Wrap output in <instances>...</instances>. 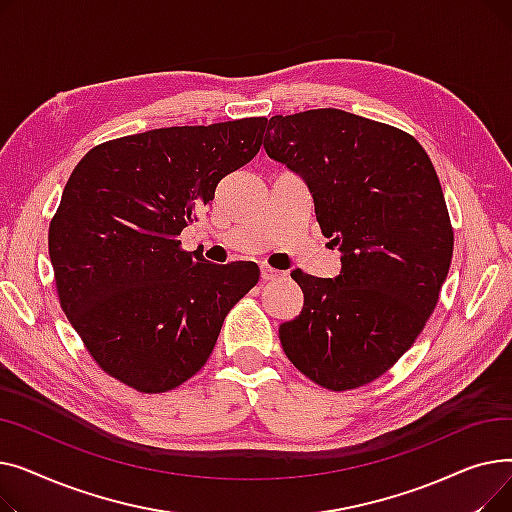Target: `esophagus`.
I'll list each match as a JSON object with an SVG mask.
<instances>
[{
  "label": "esophagus",
  "mask_w": 512,
  "mask_h": 512,
  "mask_svg": "<svg viewBox=\"0 0 512 512\" xmlns=\"http://www.w3.org/2000/svg\"><path fill=\"white\" fill-rule=\"evenodd\" d=\"M259 270H261V280H278L284 276V272L276 270V267H272V265H261Z\"/></svg>",
  "instance_id": "1"
}]
</instances>
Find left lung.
<instances>
[{
    "instance_id": "left-lung-1",
    "label": "left lung",
    "mask_w": 512,
    "mask_h": 512,
    "mask_svg": "<svg viewBox=\"0 0 512 512\" xmlns=\"http://www.w3.org/2000/svg\"><path fill=\"white\" fill-rule=\"evenodd\" d=\"M265 153L299 174L340 251L336 278L301 270L303 311L280 326L286 357L334 392L378 380L432 315L452 261V226L425 149L394 126L334 107L270 118Z\"/></svg>"
}]
</instances>
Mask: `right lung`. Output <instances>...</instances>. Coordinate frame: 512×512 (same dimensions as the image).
Wrapping results in <instances>:
<instances>
[{
	"instance_id": "right-lung-1",
	"label": "right lung",
	"mask_w": 512,
	"mask_h": 512,
	"mask_svg": "<svg viewBox=\"0 0 512 512\" xmlns=\"http://www.w3.org/2000/svg\"><path fill=\"white\" fill-rule=\"evenodd\" d=\"M265 126L242 118L130 134L93 147L70 174L49 259L68 321L118 382L157 394L193 378L257 284V263H209L178 236L257 155Z\"/></svg>"
}]
</instances>
